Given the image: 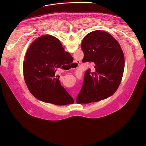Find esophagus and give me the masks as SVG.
<instances>
[{"label":"esophagus","mask_w":146,"mask_h":146,"mask_svg":"<svg viewBox=\"0 0 146 146\" xmlns=\"http://www.w3.org/2000/svg\"><path fill=\"white\" fill-rule=\"evenodd\" d=\"M74 63H76V64H77V62H74Z\"/></svg>","instance_id":"34e87169"}]
</instances>
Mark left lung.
Returning a JSON list of instances; mask_svg holds the SVG:
<instances>
[{
    "mask_svg": "<svg viewBox=\"0 0 146 146\" xmlns=\"http://www.w3.org/2000/svg\"><path fill=\"white\" fill-rule=\"evenodd\" d=\"M82 62L94 64L84 74L77 103L96 102L112 95L118 88L124 69L123 53L118 41L109 33L95 31L83 38Z\"/></svg>",
    "mask_w": 146,
    "mask_h": 146,
    "instance_id": "1",
    "label": "left lung"
}]
</instances>
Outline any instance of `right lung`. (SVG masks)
<instances>
[{"label":"right lung","instance_id":"obj_1","mask_svg":"<svg viewBox=\"0 0 146 146\" xmlns=\"http://www.w3.org/2000/svg\"><path fill=\"white\" fill-rule=\"evenodd\" d=\"M72 55L64 50L59 40L51 35L36 39L29 47L23 62L24 77L31 94L37 99L56 105L74 103L55 76ZM66 65V64H65Z\"/></svg>","mask_w":146,"mask_h":146}]
</instances>
